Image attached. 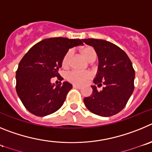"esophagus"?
<instances>
[{
	"instance_id": "esophagus-1",
	"label": "esophagus",
	"mask_w": 152,
	"mask_h": 152,
	"mask_svg": "<svg viewBox=\"0 0 152 152\" xmlns=\"http://www.w3.org/2000/svg\"><path fill=\"white\" fill-rule=\"evenodd\" d=\"M73 88H79V89H81V88H82V86H77V85H73Z\"/></svg>"
}]
</instances>
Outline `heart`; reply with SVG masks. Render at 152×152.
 I'll use <instances>...</instances> for the list:
<instances>
[{
  "label": "heart",
  "instance_id": "b5f03b06",
  "mask_svg": "<svg viewBox=\"0 0 152 152\" xmlns=\"http://www.w3.org/2000/svg\"><path fill=\"white\" fill-rule=\"evenodd\" d=\"M80 52L90 62H92L96 59V52H95V49L91 46H86V47L83 48L81 49ZM72 55H73L72 50H68L66 54L64 55L62 60L63 68L66 69V68L69 67V65H70ZM91 77H92V74L90 72H87V71L86 72H79V71L74 70L68 73L67 75L68 81L73 83V84L79 85V86H83V85L86 84Z\"/></svg>",
  "mask_w": 152,
  "mask_h": 152
}]
</instances>
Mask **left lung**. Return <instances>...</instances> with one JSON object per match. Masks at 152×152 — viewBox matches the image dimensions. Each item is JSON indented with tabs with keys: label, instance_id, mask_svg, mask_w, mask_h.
Masks as SVG:
<instances>
[{
	"label": "left lung",
	"instance_id": "8db88e82",
	"mask_svg": "<svg viewBox=\"0 0 152 152\" xmlns=\"http://www.w3.org/2000/svg\"><path fill=\"white\" fill-rule=\"evenodd\" d=\"M94 48L98 58V72L93 80L98 86H104L98 91L91 86L92 94L84 98L86 107L91 113L110 117L121 111L134 90L135 70L127 54L114 44L102 39H83Z\"/></svg>",
	"mask_w": 152,
	"mask_h": 152
}]
</instances>
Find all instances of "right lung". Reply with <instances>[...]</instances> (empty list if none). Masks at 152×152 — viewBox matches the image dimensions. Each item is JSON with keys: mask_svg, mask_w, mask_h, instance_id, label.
Listing matches in <instances>:
<instances>
[{"mask_svg": "<svg viewBox=\"0 0 152 152\" xmlns=\"http://www.w3.org/2000/svg\"><path fill=\"white\" fill-rule=\"evenodd\" d=\"M83 44L80 39H45L32 46L22 58L16 70V89L30 113L45 117L61 108L73 86L68 82L55 86L50 79L60 76L62 60L69 49Z\"/></svg>", "mask_w": 152, "mask_h": 152, "instance_id": "obj_1", "label": "right lung"}]
</instances>
